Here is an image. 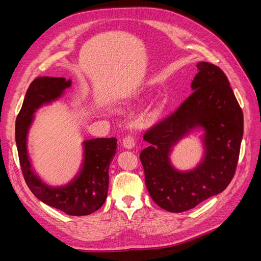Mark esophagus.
<instances>
[{"mask_svg": "<svg viewBox=\"0 0 261 261\" xmlns=\"http://www.w3.org/2000/svg\"><path fill=\"white\" fill-rule=\"evenodd\" d=\"M136 144V139L133 135H127L125 136L123 139V147H125L126 149H132L135 147Z\"/></svg>", "mask_w": 261, "mask_h": 261, "instance_id": "esophagus-1", "label": "esophagus"}]
</instances>
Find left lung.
Wrapping results in <instances>:
<instances>
[{
  "label": "left lung",
  "mask_w": 261,
  "mask_h": 261,
  "mask_svg": "<svg viewBox=\"0 0 261 261\" xmlns=\"http://www.w3.org/2000/svg\"><path fill=\"white\" fill-rule=\"evenodd\" d=\"M194 90L181 105L144 135L150 144L139 158L152 200L170 212H184L223 192L238 167L244 132L242 109L220 67L197 64ZM196 125L206 130V155L191 172H178L168 161L171 146Z\"/></svg>",
  "instance_id": "left-lung-1"
}]
</instances>
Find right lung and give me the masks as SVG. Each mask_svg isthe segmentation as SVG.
Returning <instances> with one entry per match:
<instances>
[{"label":"right lung","instance_id":"1","mask_svg":"<svg viewBox=\"0 0 261 261\" xmlns=\"http://www.w3.org/2000/svg\"><path fill=\"white\" fill-rule=\"evenodd\" d=\"M70 86L64 77H37L28 87L23 103L16 117V139L19 164L29 189L39 200L63 211L68 216H87L97 211L105 203L109 188V168L116 150L115 138L87 140L85 162L81 174L69 185L52 188L43 184L30 168L26 137L33 121V114L43 103L58 99L63 90Z\"/></svg>","mask_w":261,"mask_h":261}]
</instances>
